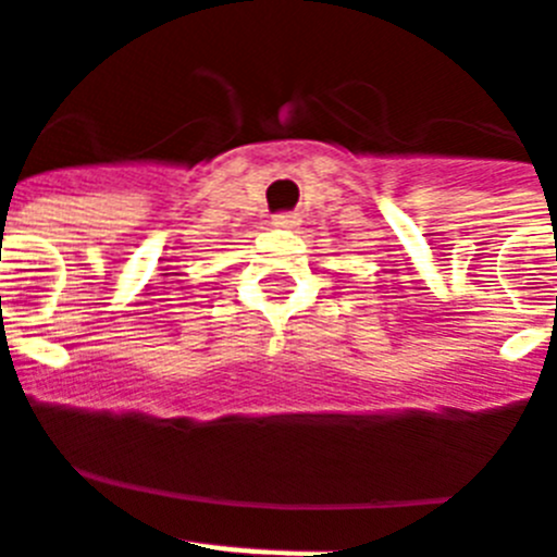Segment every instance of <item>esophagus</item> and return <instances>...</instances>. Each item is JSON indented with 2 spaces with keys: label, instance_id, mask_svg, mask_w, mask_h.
<instances>
[{
  "label": "esophagus",
  "instance_id": "1",
  "mask_svg": "<svg viewBox=\"0 0 557 557\" xmlns=\"http://www.w3.org/2000/svg\"><path fill=\"white\" fill-rule=\"evenodd\" d=\"M272 221H274V226H283V230H288V226L299 224V215L297 212H277Z\"/></svg>",
  "mask_w": 557,
  "mask_h": 557
}]
</instances>
